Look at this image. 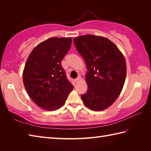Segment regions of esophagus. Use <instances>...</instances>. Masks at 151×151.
<instances>
[{"mask_svg": "<svg viewBox=\"0 0 151 151\" xmlns=\"http://www.w3.org/2000/svg\"><path fill=\"white\" fill-rule=\"evenodd\" d=\"M82 80V77L81 76H78V78H76L75 80V82H77V81H81Z\"/></svg>", "mask_w": 151, "mask_h": 151, "instance_id": "34e87169", "label": "esophagus"}]
</instances>
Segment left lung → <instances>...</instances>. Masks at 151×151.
<instances>
[{
	"label": "left lung",
	"instance_id": "left-lung-1",
	"mask_svg": "<svg viewBox=\"0 0 151 151\" xmlns=\"http://www.w3.org/2000/svg\"><path fill=\"white\" fill-rule=\"evenodd\" d=\"M76 49L84 59L88 91L81 95L86 107L102 111L116 101L127 75L123 54L108 38L89 34L74 39Z\"/></svg>",
	"mask_w": 151,
	"mask_h": 151
}]
</instances>
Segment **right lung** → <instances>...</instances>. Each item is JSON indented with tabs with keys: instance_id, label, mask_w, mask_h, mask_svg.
Returning a JSON list of instances; mask_svg holds the SVG:
<instances>
[{
	"instance_id": "right-lung-1",
	"label": "right lung",
	"mask_w": 151,
	"mask_h": 151,
	"mask_svg": "<svg viewBox=\"0 0 151 151\" xmlns=\"http://www.w3.org/2000/svg\"><path fill=\"white\" fill-rule=\"evenodd\" d=\"M71 41V37L49 38L34 48L25 63L24 88L32 100L45 110L62 107L73 89L61 63Z\"/></svg>"
}]
</instances>
